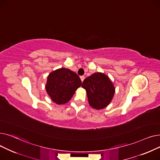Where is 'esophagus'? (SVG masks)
<instances>
[{"label": "esophagus", "instance_id": "esophagus-1", "mask_svg": "<svg viewBox=\"0 0 160 160\" xmlns=\"http://www.w3.org/2000/svg\"><path fill=\"white\" fill-rule=\"evenodd\" d=\"M84 78H85L84 76H81V77H80V79H81L82 82H83V80H84Z\"/></svg>", "mask_w": 160, "mask_h": 160}]
</instances>
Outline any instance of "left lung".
<instances>
[{"instance_id":"left-lung-1","label":"left lung","mask_w":160,"mask_h":160,"mask_svg":"<svg viewBox=\"0 0 160 160\" xmlns=\"http://www.w3.org/2000/svg\"><path fill=\"white\" fill-rule=\"evenodd\" d=\"M82 87L86 90L89 105L97 110L106 107L110 103L115 93L112 82L106 75L96 72L86 78Z\"/></svg>"}]
</instances>
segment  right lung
Segmentation results:
<instances>
[{"instance_id": "obj_1", "label": "right lung", "mask_w": 160, "mask_h": 160, "mask_svg": "<svg viewBox=\"0 0 160 160\" xmlns=\"http://www.w3.org/2000/svg\"><path fill=\"white\" fill-rule=\"evenodd\" d=\"M81 84L82 81L77 73L69 69L61 68L49 74L46 90L52 101L63 104L69 101Z\"/></svg>"}]
</instances>
